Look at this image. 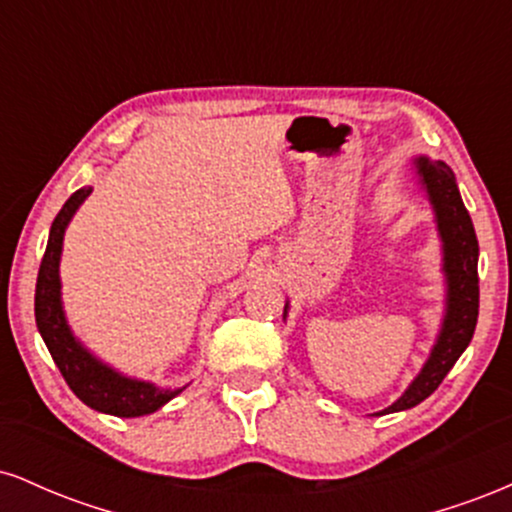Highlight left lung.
<instances>
[{
    "label": "left lung",
    "instance_id": "8db88e82",
    "mask_svg": "<svg viewBox=\"0 0 512 512\" xmlns=\"http://www.w3.org/2000/svg\"><path fill=\"white\" fill-rule=\"evenodd\" d=\"M414 173L436 216L440 250H443L445 313L424 368L411 380L402 397L378 414L411 409L433 395L472 342L479 317V243L469 211L464 209L460 190H457L455 173L443 161H431L428 156L414 158ZM286 315H289V303L284 305V317Z\"/></svg>",
    "mask_w": 512,
    "mask_h": 512
}]
</instances>
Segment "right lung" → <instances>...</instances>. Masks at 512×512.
<instances>
[{
	"label": "right lung",
	"mask_w": 512,
	"mask_h": 512,
	"mask_svg": "<svg viewBox=\"0 0 512 512\" xmlns=\"http://www.w3.org/2000/svg\"><path fill=\"white\" fill-rule=\"evenodd\" d=\"M88 195H91V187L76 190L52 221L48 248H45L43 262H40L38 284H35V325H38L40 337L48 346L52 361L60 368L62 378L67 380L74 395L86 407L103 411V414L122 416V419L154 414L175 395H180L185 387L163 390L149 380L129 378V375L108 366L76 339L67 315H64L60 281L64 231Z\"/></svg>",
	"instance_id": "add662e5"
}]
</instances>
